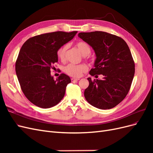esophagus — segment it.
<instances>
[{
    "label": "esophagus",
    "mask_w": 153,
    "mask_h": 153,
    "mask_svg": "<svg viewBox=\"0 0 153 153\" xmlns=\"http://www.w3.org/2000/svg\"><path fill=\"white\" fill-rule=\"evenodd\" d=\"M80 80V78H71V81L72 82H74V81H78V80Z\"/></svg>",
    "instance_id": "obj_1"
}]
</instances>
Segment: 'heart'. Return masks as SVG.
<instances>
[{
	"mask_svg": "<svg viewBox=\"0 0 153 153\" xmlns=\"http://www.w3.org/2000/svg\"><path fill=\"white\" fill-rule=\"evenodd\" d=\"M76 47L80 53L86 56L91 53V48L87 43L84 42V41H78L76 43ZM68 48V45H64L59 49H58L57 52V57L61 61H64L65 60L66 54L67 52V50ZM87 70V66L85 64H78V65H75V64H68L64 69V71L68 75L73 77H80L82 73H84Z\"/></svg>",
	"mask_w": 153,
	"mask_h": 153,
	"instance_id": "heart-1",
	"label": "heart"
}]
</instances>
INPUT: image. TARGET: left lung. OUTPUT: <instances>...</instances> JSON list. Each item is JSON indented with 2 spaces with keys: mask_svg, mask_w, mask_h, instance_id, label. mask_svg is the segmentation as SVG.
I'll return each instance as SVG.
<instances>
[{
  "mask_svg": "<svg viewBox=\"0 0 153 153\" xmlns=\"http://www.w3.org/2000/svg\"><path fill=\"white\" fill-rule=\"evenodd\" d=\"M78 37L94 50L96 59L91 76L103 75L102 80H91L84 91L86 100L100 109L115 107L130 89L135 74V62L127 43L114 34L102 31L80 32Z\"/></svg>",
  "mask_w": 153,
  "mask_h": 153,
  "instance_id": "left-lung-1",
  "label": "left lung"
}]
</instances>
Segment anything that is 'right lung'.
<instances>
[{
	"mask_svg": "<svg viewBox=\"0 0 153 153\" xmlns=\"http://www.w3.org/2000/svg\"><path fill=\"white\" fill-rule=\"evenodd\" d=\"M76 33L57 31L40 34L27 39L22 47L16 61V73L22 92L36 106L51 108L64 98L70 78L62 73L54 80L50 70L58 62V49Z\"/></svg>",
	"mask_w": 153,
	"mask_h": 153,
	"instance_id": "add662e5",
	"label": "right lung"
}]
</instances>
